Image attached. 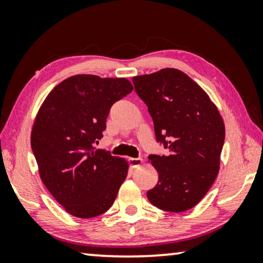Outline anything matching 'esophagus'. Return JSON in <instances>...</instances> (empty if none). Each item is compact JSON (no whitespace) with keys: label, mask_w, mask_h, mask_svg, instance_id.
Returning <instances> with one entry per match:
<instances>
[{"label":"esophagus","mask_w":263,"mask_h":263,"mask_svg":"<svg viewBox=\"0 0 263 263\" xmlns=\"http://www.w3.org/2000/svg\"><path fill=\"white\" fill-rule=\"evenodd\" d=\"M128 161H129V165H130L132 167H138L142 164L141 158H129Z\"/></svg>","instance_id":"34e87169"}]
</instances>
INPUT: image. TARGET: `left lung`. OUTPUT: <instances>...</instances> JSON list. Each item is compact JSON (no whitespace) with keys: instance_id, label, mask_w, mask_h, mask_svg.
I'll return each mask as SVG.
<instances>
[{"instance_id":"obj_1","label":"left lung","mask_w":263,"mask_h":263,"mask_svg":"<svg viewBox=\"0 0 263 263\" xmlns=\"http://www.w3.org/2000/svg\"><path fill=\"white\" fill-rule=\"evenodd\" d=\"M148 107L158 142L167 156H149L158 183L147 192L149 202L166 212L196 206L217 178L225 140L218 107L193 79L175 68L133 78Z\"/></svg>"}]
</instances>
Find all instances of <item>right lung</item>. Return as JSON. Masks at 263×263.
Returning <instances> with one entry per match:
<instances>
[{
    "label": "right lung",
    "instance_id": "right-lung-1",
    "mask_svg": "<svg viewBox=\"0 0 263 263\" xmlns=\"http://www.w3.org/2000/svg\"><path fill=\"white\" fill-rule=\"evenodd\" d=\"M133 91L124 78L79 74L60 82L35 116L31 147L39 176L74 217L88 219L112 206L128 174V161L95 149L114 103Z\"/></svg>",
    "mask_w": 263,
    "mask_h": 263
}]
</instances>
